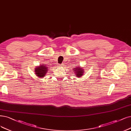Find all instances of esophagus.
Here are the masks:
<instances>
[{"instance_id": "obj_1", "label": "esophagus", "mask_w": 131, "mask_h": 131, "mask_svg": "<svg viewBox=\"0 0 131 131\" xmlns=\"http://www.w3.org/2000/svg\"><path fill=\"white\" fill-rule=\"evenodd\" d=\"M60 66H63V65H61Z\"/></svg>"}]
</instances>
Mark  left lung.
Wrapping results in <instances>:
<instances>
[{"instance_id": "1", "label": "left lung", "mask_w": 131, "mask_h": 131, "mask_svg": "<svg viewBox=\"0 0 131 131\" xmlns=\"http://www.w3.org/2000/svg\"><path fill=\"white\" fill-rule=\"evenodd\" d=\"M74 73L76 74V76H77L78 77H80L81 76L83 75L84 73L83 71H83V69H80V67H79V68H78V67H77V68L74 67Z\"/></svg>"}]
</instances>
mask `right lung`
Masks as SVG:
<instances>
[{
  "label": "right lung",
  "mask_w": 131,
  "mask_h": 131,
  "mask_svg": "<svg viewBox=\"0 0 131 131\" xmlns=\"http://www.w3.org/2000/svg\"><path fill=\"white\" fill-rule=\"evenodd\" d=\"M48 68V67H47L45 65H41L39 67H38L36 68V74H37L38 77H40V78L45 77V74L47 73V71H48L47 70L49 69Z\"/></svg>",
  "instance_id": "obj_1"
}]
</instances>
